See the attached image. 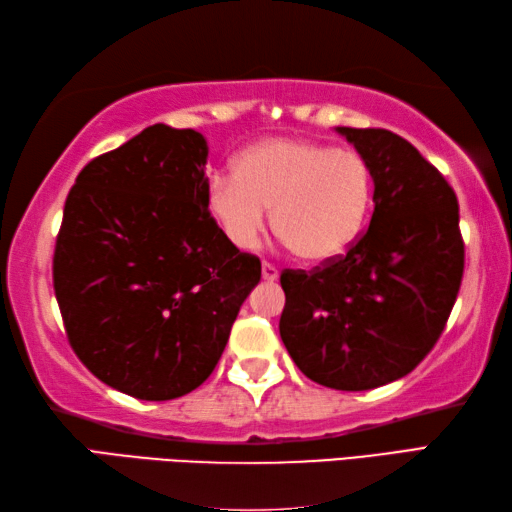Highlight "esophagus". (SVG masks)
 <instances>
[{
	"label": "esophagus",
	"mask_w": 512,
	"mask_h": 512,
	"mask_svg": "<svg viewBox=\"0 0 512 512\" xmlns=\"http://www.w3.org/2000/svg\"><path fill=\"white\" fill-rule=\"evenodd\" d=\"M262 277L266 279V281H275L277 277H279V270L270 264V262H264L262 264Z\"/></svg>",
	"instance_id": "1"
}]
</instances>
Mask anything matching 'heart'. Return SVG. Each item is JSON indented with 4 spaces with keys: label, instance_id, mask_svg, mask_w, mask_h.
Segmentation results:
<instances>
[{
    "label": "heart",
    "instance_id": "obj_1",
    "mask_svg": "<svg viewBox=\"0 0 512 512\" xmlns=\"http://www.w3.org/2000/svg\"><path fill=\"white\" fill-rule=\"evenodd\" d=\"M372 198V167L358 151L270 138L246 147L235 158V173H217L206 204L239 248L259 242L266 209H273L281 242L303 262L323 264L356 242Z\"/></svg>",
    "mask_w": 512,
    "mask_h": 512
}]
</instances>
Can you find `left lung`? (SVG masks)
<instances>
[{"mask_svg":"<svg viewBox=\"0 0 512 512\" xmlns=\"http://www.w3.org/2000/svg\"><path fill=\"white\" fill-rule=\"evenodd\" d=\"M374 176V213L347 253L281 273L279 334L314 383L365 391L407 376L438 343L458 299V198L420 151L389 129L336 127Z\"/></svg>","mask_w":512,"mask_h":512,"instance_id":"obj_1","label":"left lung"}]
</instances>
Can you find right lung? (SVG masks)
<instances>
[{"mask_svg": "<svg viewBox=\"0 0 512 512\" xmlns=\"http://www.w3.org/2000/svg\"><path fill=\"white\" fill-rule=\"evenodd\" d=\"M209 147L151 125L90 160L63 206L52 281L74 354L140 400L189 394L211 376L262 262L206 204Z\"/></svg>", "mask_w": 512, "mask_h": 512, "instance_id": "1", "label": "right lung"}]
</instances>
